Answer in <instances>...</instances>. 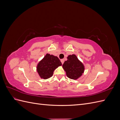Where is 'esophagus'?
Instances as JSON below:
<instances>
[{"instance_id":"obj_1","label":"esophagus","mask_w":120,"mask_h":120,"mask_svg":"<svg viewBox=\"0 0 120 120\" xmlns=\"http://www.w3.org/2000/svg\"><path fill=\"white\" fill-rule=\"evenodd\" d=\"M60 61H61V64H64V59H61V60H60Z\"/></svg>"}]
</instances>
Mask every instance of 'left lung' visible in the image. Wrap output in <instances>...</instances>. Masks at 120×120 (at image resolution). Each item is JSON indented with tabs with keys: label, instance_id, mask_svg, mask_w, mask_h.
I'll use <instances>...</instances> for the list:
<instances>
[{
	"label": "left lung",
	"instance_id": "obj_1",
	"mask_svg": "<svg viewBox=\"0 0 120 120\" xmlns=\"http://www.w3.org/2000/svg\"><path fill=\"white\" fill-rule=\"evenodd\" d=\"M68 60L65 61L63 68L66 72L67 77L71 79H77L83 73L84 66L79 61L75 54L69 55Z\"/></svg>",
	"mask_w": 120,
	"mask_h": 120
}]
</instances>
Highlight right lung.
Masks as SVG:
<instances>
[{
  "label": "right lung",
  "instance_id": "add662e5",
  "mask_svg": "<svg viewBox=\"0 0 120 120\" xmlns=\"http://www.w3.org/2000/svg\"><path fill=\"white\" fill-rule=\"evenodd\" d=\"M62 65L57 56L47 53L37 66V71L41 79H48L52 77L53 71L58 67Z\"/></svg>",
  "mask_w": 120,
  "mask_h": 120
}]
</instances>
